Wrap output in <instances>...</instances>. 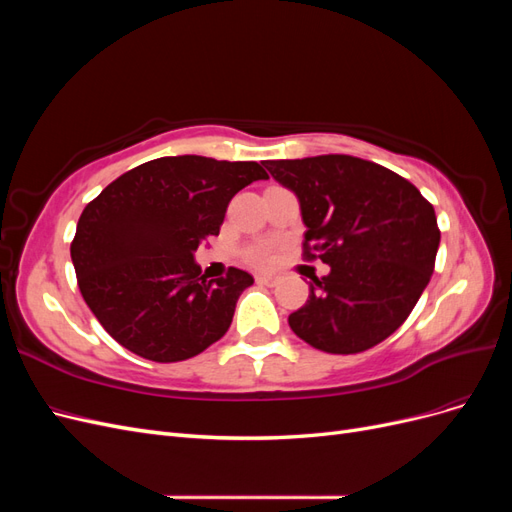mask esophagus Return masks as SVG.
I'll return each mask as SVG.
<instances>
[{
  "label": "esophagus",
  "instance_id": "esophagus-1",
  "mask_svg": "<svg viewBox=\"0 0 512 512\" xmlns=\"http://www.w3.org/2000/svg\"><path fill=\"white\" fill-rule=\"evenodd\" d=\"M256 282L258 284H262V286H277L280 284V277H275V275H256Z\"/></svg>",
  "mask_w": 512,
  "mask_h": 512
}]
</instances>
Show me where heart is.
<instances>
[{"label":"heart","instance_id":"heart-1","mask_svg":"<svg viewBox=\"0 0 512 512\" xmlns=\"http://www.w3.org/2000/svg\"><path fill=\"white\" fill-rule=\"evenodd\" d=\"M273 258H275V252H273V245L269 243H256L252 247H247L245 252V260L252 262L256 267H269Z\"/></svg>","mask_w":512,"mask_h":512}]
</instances>
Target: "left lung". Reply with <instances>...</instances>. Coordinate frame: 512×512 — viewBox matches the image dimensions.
<instances>
[{
  "mask_svg": "<svg viewBox=\"0 0 512 512\" xmlns=\"http://www.w3.org/2000/svg\"><path fill=\"white\" fill-rule=\"evenodd\" d=\"M262 164L299 198L305 260L331 267L312 277L290 329L331 354L384 342L406 322L436 265L440 228L429 200L393 170L342 153Z\"/></svg>",
  "mask_w": 512,
  "mask_h": 512,
  "instance_id": "1",
  "label": "left lung"
}]
</instances>
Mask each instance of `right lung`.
Returning a JSON list of instances; mask_svg holds the SVG:
<instances>
[{"label":"right lung","instance_id":"add662e5","mask_svg":"<svg viewBox=\"0 0 512 512\" xmlns=\"http://www.w3.org/2000/svg\"><path fill=\"white\" fill-rule=\"evenodd\" d=\"M267 179L256 162L158 158L108 183L83 209L70 245L85 303L130 352L177 363L228 331L254 277L200 275L194 252L218 235L230 198Z\"/></svg>","mask_w":512,"mask_h":512}]
</instances>
